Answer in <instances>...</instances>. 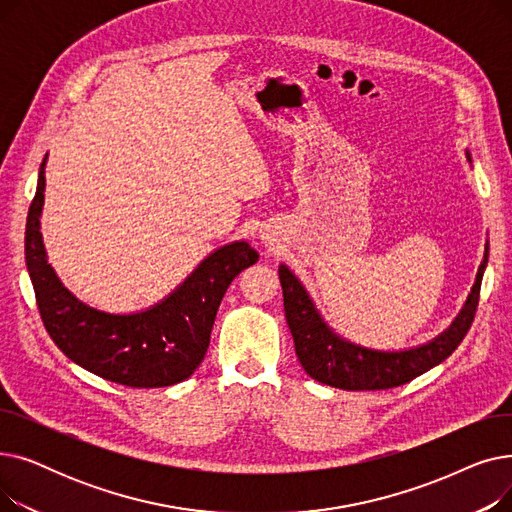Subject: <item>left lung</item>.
Listing matches in <instances>:
<instances>
[{
    "mask_svg": "<svg viewBox=\"0 0 512 512\" xmlns=\"http://www.w3.org/2000/svg\"><path fill=\"white\" fill-rule=\"evenodd\" d=\"M488 263V247L475 286L452 326L419 348L402 353H380L338 338L315 311L309 294L292 276L286 265H280V284L284 292V313L294 338V351L313 380L340 390H388L415 380L417 375L436 367L454 353V348L467 336L479 303L483 270Z\"/></svg>",
    "mask_w": 512,
    "mask_h": 512,
    "instance_id": "left-lung-1",
    "label": "left lung"
}]
</instances>
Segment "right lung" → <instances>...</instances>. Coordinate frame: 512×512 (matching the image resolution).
<instances>
[{"mask_svg": "<svg viewBox=\"0 0 512 512\" xmlns=\"http://www.w3.org/2000/svg\"><path fill=\"white\" fill-rule=\"evenodd\" d=\"M45 159L26 218L24 257L43 326L60 351L107 382L130 388L178 384L203 361L215 313L232 280L259 255L247 242L211 253L166 301L134 315H110L76 301L47 263L39 232Z\"/></svg>", "mask_w": 512, "mask_h": 512, "instance_id": "1", "label": "right lung"}]
</instances>
